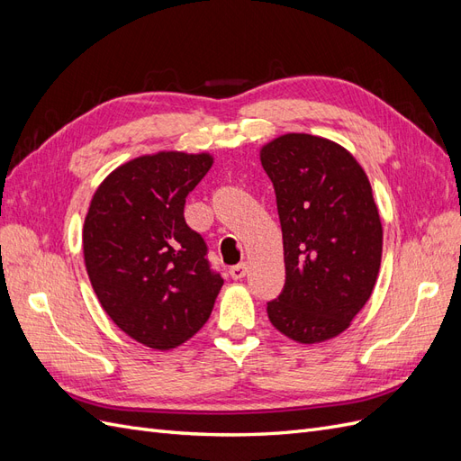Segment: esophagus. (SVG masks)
<instances>
[{
	"mask_svg": "<svg viewBox=\"0 0 461 461\" xmlns=\"http://www.w3.org/2000/svg\"><path fill=\"white\" fill-rule=\"evenodd\" d=\"M229 273H230V276L234 278V281H240V278H244V276H246V273H248V267H246V263H239V265H232V267L229 269Z\"/></svg>",
	"mask_w": 461,
	"mask_h": 461,
	"instance_id": "obj_1",
	"label": "esophagus"
}]
</instances>
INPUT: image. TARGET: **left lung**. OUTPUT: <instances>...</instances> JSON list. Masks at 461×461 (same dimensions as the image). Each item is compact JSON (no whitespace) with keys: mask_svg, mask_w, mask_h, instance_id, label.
Instances as JSON below:
<instances>
[{"mask_svg":"<svg viewBox=\"0 0 461 461\" xmlns=\"http://www.w3.org/2000/svg\"><path fill=\"white\" fill-rule=\"evenodd\" d=\"M283 229L286 281L267 303L273 327L315 344L339 337L364 308L383 256L369 178L350 151L290 132L259 151Z\"/></svg>","mask_w":461,"mask_h":461,"instance_id":"obj_1","label":"left lung"}]
</instances>
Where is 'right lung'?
Masks as SVG:
<instances>
[{"instance_id": "obj_1", "label": "right lung", "mask_w": 461, "mask_h": 461, "mask_svg": "<svg viewBox=\"0 0 461 461\" xmlns=\"http://www.w3.org/2000/svg\"><path fill=\"white\" fill-rule=\"evenodd\" d=\"M209 153L136 158L97 186L82 230L92 288L131 339L171 350L212 315L222 286L202 236L185 221L186 196L212 169Z\"/></svg>"}]
</instances>
